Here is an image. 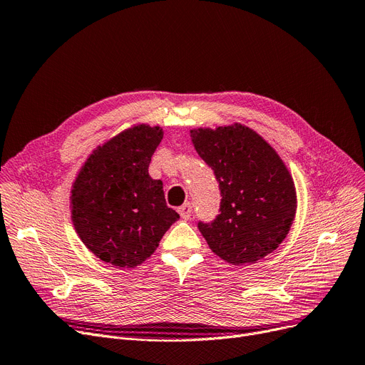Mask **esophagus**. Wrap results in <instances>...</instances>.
<instances>
[{
	"instance_id": "obj_1",
	"label": "esophagus",
	"mask_w": 365,
	"mask_h": 365,
	"mask_svg": "<svg viewBox=\"0 0 365 365\" xmlns=\"http://www.w3.org/2000/svg\"><path fill=\"white\" fill-rule=\"evenodd\" d=\"M179 213H180V216H182L183 219H189V217H191V215H192V204H191V202L182 204L180 207H179Z\"/></svg>"
}]
</instances>
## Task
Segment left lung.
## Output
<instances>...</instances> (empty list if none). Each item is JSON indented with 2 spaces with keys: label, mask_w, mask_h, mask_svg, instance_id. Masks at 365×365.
Here are the masks:
<instances>
[{
  "label": "left lung",
  "mask_w": 365,
  "mask_h": 365,
  "mask_svg": "<svg viewBox=\"0 0 365 365\" xmlns=\"http://www.w3.org/2000/svg\"><path fill=\"white\" fill-rule=\"evenodd\" d=\"M192 143L219 183V215L198 220L210 249L232 265L277 249L295 216V186L274 149L242 125L191 131Z\"/></svg>",
  "instance_id": "8db88e82"
}]
</instances>
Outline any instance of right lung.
Returning a JSON list of instances; mask_svg holds the SVG:
<instances>
[{
  "label": "right lung",
  "mask_w": 365,
  "mask_h": 365,
  "mask_svg": "<svg viewBox=\"0 0 365 365\" xmlns=\"http://www.w3.org/2000/svg\"><path fill=\"white\" fill-rule=\"evenodd\" d=\"M160 126L137 125L95 150L71 192L73 224L86 247L104 262L133 268L148 259L179 220L161 180L149 176Z\"/></svg>",
  "instance_id": "right-lung-1"
}]
</instances>
